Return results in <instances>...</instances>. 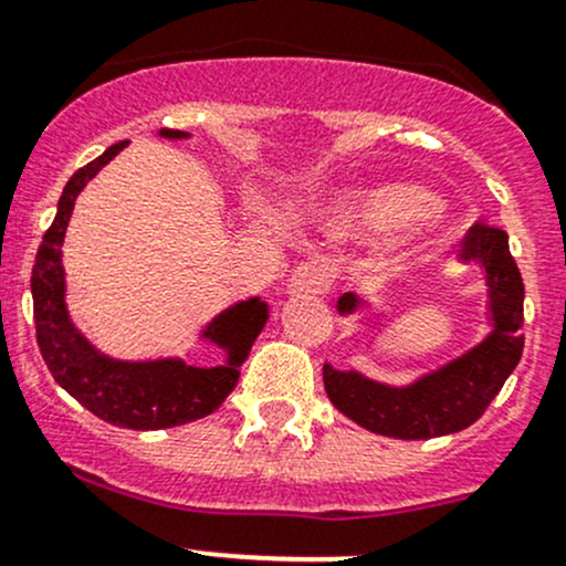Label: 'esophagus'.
<instances>
[{
    "mask_svg": "<svg viewBox=\"0 0 566 566\" xmlns=\"http://www.w3.org/2000/svg\"><path fill=\"white\" fill-rule=\"evenodd\" d=\"M326 289H329V270L324 261H305L291 272L289 283H285L289 296H315L324 294Z\"/></svg>",
    "mask_w": 566,
    "mask_h": 566,
    "instance_id": "obj_1",
    "label": "esophagus"
}]
</instances>
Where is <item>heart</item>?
Returning <instances> with one entry per match:
<instances>
[{"mask_svg": "<svg viewBox=\"0 0 566 566\" xmlns=\"http://www.w3.org/2000/svg\"><path fill=\"white\" fill-rule=\"evenodd\" d=\"M434 210V199L412 186H386L380 191L356 193L337 212L339 229L364 234H394L423 221Z\"/></svg>", "mask_w": 566, "mask_h": 566, "instance_id": "heart-1", "label": "heart"}]
</instances>
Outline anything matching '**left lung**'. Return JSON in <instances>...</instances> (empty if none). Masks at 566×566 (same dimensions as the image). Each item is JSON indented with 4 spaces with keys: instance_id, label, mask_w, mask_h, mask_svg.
Instances as JSON below:
<instances>
[{
    "instance_id": "obj_1",
    "label": "left lung",
    "mask_w": 566,
    "mask_h": 566,
    "mask_svg": "<svg viewBox=\"0 0 566 566\" xmlns=\"http://www.w3.org/2000/svg\"><path fill=\"white\" fill-rule=\"evenodd\" d=\"M461 266H478L485 283V334L459 356L407 382L375 380L358 369L324 364L326 397L343 416L394 440H431L472 427L524 354V281L510 256L507 234L475 227L459 251ZM375 302L343 294V318L373 310Z\"/></svg>"
}]
</instances>
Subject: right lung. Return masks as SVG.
<instances>
[{
  "instance_id": "1",
  "label": "right lung",
  "mask_w": 566,
  "mask_h": 566,
  "mask_svg": "<svg viewBox=\"0 0 566 566\" xmlns=\"http://www.w3.org/2000/svg\"><path fill=\"white\" fill-rule=\"evenodd\" d=\"M156 135L164 139L191 137L180 129H159ZM126 145L129 139L111 145L99 159L77 169L64 186L56 218L42 237L34 259V326H38L40 354L53 380L70 397L113 427L154 431L191 423L223 405L240 380V367L248 350L270 321V302L261 296H242L227 305L197 332L193 343L180 356L118 358L91 343L86 332L72 321L66 305L62 245L81 191ZM205 342L222 350V361L212 368H199L187 361L192 348Z\"/></svg>"
}]
</instances>
